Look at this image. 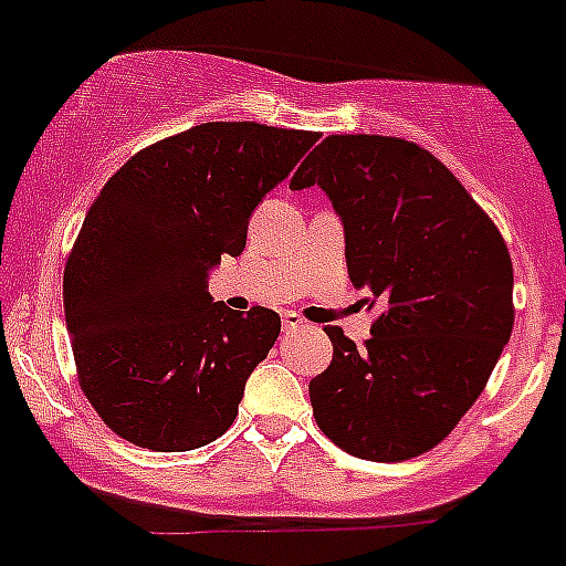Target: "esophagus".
Here are the masks:
<instances>
[{
    "label": "esophagus",
    "instance_id": "obj_1",
    "mask_svg": "<svg viewBox=\"0 0 566 566\" xmlns=\"http://www.w3.org/2000/svg\"><path fill=\"white\" fill-rule=\"evenodd\" d=\"M282 324H284V329H298V326H304V318H301L298 313H293V310H284Z\"/></svg>",
    "mask_w": 566,
    "mask_h": 566
}]
</instances>
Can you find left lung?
<instances>
[{"mask_svg":"<svg viewBox=\"0 0 566 566\" xmlns=\"http://www.w3.org/2000/svg\"><path fill=\"white\" fill-rule=\"evenodd\" d=\"M318 184L346 231L352 284L377 307L363 346L324 326L332 363L310 382L321 432L348 455L430 452L478 402L514 329L503 234L430 150L396 136H326L290 189Z\"/></svg>","mask_w":566,"mask_h":566,"instance_id":"8db88e82","label":"left lung"}]
</instances>
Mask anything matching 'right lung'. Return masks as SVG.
<instances>
[{"label":"right lung","instance_id":"obj_1","mask_svg":"<svg viewBox=\"0 0 566 566\" xmlns=\"http://www.w3.org/2000/svg\"><path fill=\"white\" fill-rule=\"evenodd\" d=\"M315 142V130L195 125L99 189L63 268V313L81 390L116 436L187 452L234 424L282 321L211 301L206 276L240 256L251 211Z\"/></svg>","mask_w":566,"mask_h":566}]
</instances>
